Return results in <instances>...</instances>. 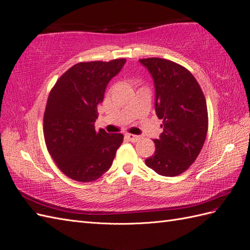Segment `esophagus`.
Masks as SVG:
<instances>
[{
	"label": "esophagus",
	"mask_w": 250,
	"mask_h": 250,
	"mask_svg": "<svg viewBox=\"0 0 250 250\" xmlns=\"http://www.w3.org/2000/svg\"><path fill=\"white\" fill-rule=\"evenodd\" d=\"M125 138L127 139V141H130V142H137L138 139H139V136L138 135H134V134H130V133H126Z\"/></svg>",
	"instance_id": "34e87169"
}]
</instances>
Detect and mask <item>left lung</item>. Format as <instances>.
<instances>
[{
  "label": "left lung",
  "instance_id": "8db88e82",
  "mask_svg": "<svg viewBox=\"0 0 250 250\" xmlns=\"http://www.w3.org/2000/svg\"><path fill=\"white\" fill-rule=\"evenodd\" d=\"M154 80L155 112L163 120L155 152L145 163L165 177L188 170L204 146L208 117L200 85L187 68L169 60L149 57L139 60Z\"/></svg>",
  "mask_w": 250,
  "mask_h": 250
}]
</instances>
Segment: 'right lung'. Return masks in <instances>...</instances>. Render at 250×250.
<instances>
[{
	"label": "right lung",
	"mask_w": 250,
	"mask_h": 250,
	"mask_svg": "<svg viewBox=\"0 0 250 250\" xmlns=\"http://www.w3.org/2000/svg\"><path fill=\"white\" fill-rule=\"evenodd\" d=\"M125 59L81 62L69 68L52 87L43 114L45 146L68 178L91 182L109 169L124 142L120 133L96 131L97 106L109 81Z\"/></svg>",
	"instance_id": "1"
}]
</instances>
